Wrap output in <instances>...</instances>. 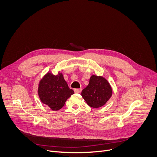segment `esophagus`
I'll return each instance as SVG.
<instances>
[{
  "label": "esophagus",
  "instance_id": "esophagus-1",
  "mask_svg": "<svg viewBox=\"0 0 157 157\" xmlns=\"http://www.w3.org/2000/svg\"><path fill=\"white\" fill-rule=\"evenodd\" d=\"M81 90H82L81 89H75L74 91H75V93H80L81 91Z\"/></svg>",
  "mask_w": 157,
  "mask_h": 157
}]
</instances>
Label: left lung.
Returning <instances> with one entry per match:
<instances>
[{
    "mask_svg": "<svg viewBox=\"0 0 157 157\" xmlns=\"http://www.w3.org/2000/svg\"><path fill=\"white\" fill-rule=\"evenodd\" d=\"M113 95V89L107 80L101 76L93 75L88 85L82 91L81 96L87 104L98 109L103 106Z\"/></svg>",
    "mask_w": 157,
    "mask_h": 157,
    "instance_id": "8db88e82",
    "label": "left lung"
}]
</instances>
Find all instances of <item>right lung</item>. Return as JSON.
<instances>
[{
  "label": "right lung",
  "mask_w": 157,
  "mask_h": 157,
  "mask_svg": "<svg viewBox=\"0 0 157 157\" xmlns=\"http://www.w3.org/2000/svg\"><path fill=\"white\" fill-rule=\"evenodd\" d=\"M38 94L41 102L53 110L61 109L66 100L74 94L61 73L54 75L48 71L40 79Z\"/></svg>",
  "instance_id": "add662e5"
}]
</instances>
